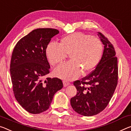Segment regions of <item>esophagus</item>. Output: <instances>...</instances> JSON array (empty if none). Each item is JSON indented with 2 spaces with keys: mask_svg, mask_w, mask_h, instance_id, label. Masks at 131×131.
I'll return each instance as SVG.
<instances>
[{
  "mask_svg": "<svg viewBox=\"0 0 131 131\" xmlns=\"http://www.w3.org/2000/svg\"><path fill=\"white\" fill-rule=\"evenodd\" d=\"M63 86L64 87H66V86H69V85L70 84V83L67 82V81H66V80L63 81Z\"/></svg>",
  "mask_w": 131,
  "mask_h": 131,
  "instance_id": "1",
  "label": "esophagus"
}]
</instances>
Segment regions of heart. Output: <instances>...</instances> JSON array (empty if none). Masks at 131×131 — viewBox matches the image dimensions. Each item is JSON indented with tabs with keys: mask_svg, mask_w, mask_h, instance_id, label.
Instances as JSON below:
<instances>
[{
	"mask_svg": "<svg viewBox=\"0 0 131 131\" xmlns=\"http://www.w3.org/2000/svg\"><path fill=\"white\" fill-rule=\"evenodd\" d=\"M47 57L52 65L61 63L68 55L71 61L57 67L54 74L63 79L78 78L83 71L88 73L98 65L103 53V45L97 37L74 32L62 38L59 45L50 43L45 49Z\"/></svg>",
	"mask_w": 131,
	"mask_h": 131,
	"instance_id": "obj_1",
	"label": "heart"
}]
</instances>
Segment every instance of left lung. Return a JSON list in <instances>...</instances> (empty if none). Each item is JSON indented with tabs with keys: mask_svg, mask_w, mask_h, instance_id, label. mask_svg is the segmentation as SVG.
Listing matches in <instances>:
<instances>
[{
	"mask_svg": "<svg viewBox=\"0 0 131 131\" xmlns=\"http://www.w3.org/2000/svg\"><path fill=\"white\" fill-rule=\"evenodd\" d=\"M98 36L104 47L101 59L95 69L82 80L73 83L77 94L70 99L73 110L89 117L107 106L118 83V61L113 45L100 32Z\"/></svg>",
	"mask_w": 131,
	"mask_h": 131,
	"instance_id": "left-lung-1",
	"label": "left lung"
}]
</instances>
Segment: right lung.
<instances>
[{"label": "right lung", "instance_id": "add662e5", "mask_svg": "<svg viewBox=\"0 0 131 131\" xmlns=\"http://www.w3.org/2000/svg\"><path fill=\"white\" fill-rule=\"evenodd\" d=\"M58 34L56 29H36L18 41L12 53L10 71L14 96L30 113L47 110L53 95L63 88L58 78L43 81L50 69L45 49Z\"/></svg>", "mask_w": 131, "mask_h": 131}]
</instances>
